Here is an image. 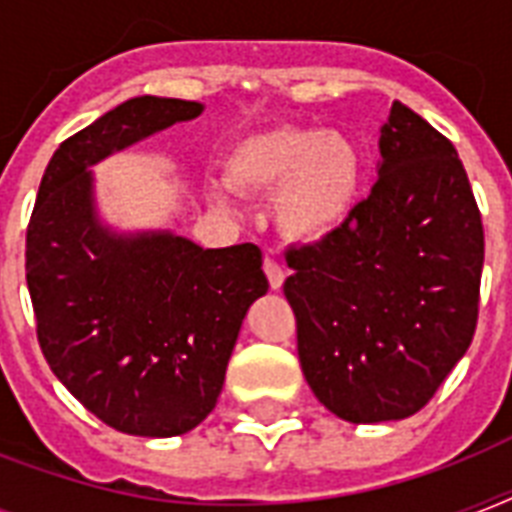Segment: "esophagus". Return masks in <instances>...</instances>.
<instances>
[{"label": "esophagus", "instance_id": "1", "mask_svg": "<svg viewBox=\"0 0 512 512\" xmlns=\"http://www.w3.org/2000/svg\"><path fill=\"white\" fill-rule=\"evenodd\" d=\"M265 276H268V281H271V289H281V284H284V279H287V271H284V265L279 263V257L273 255H265Z\"/></svg>", "mask_w": 512, "mask_h": 512}]
</instances>
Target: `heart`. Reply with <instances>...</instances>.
Listing matches in <instances>:
<instances>
[{"label": "heart", "instance_id": "1", "mask_svg": "<svg viewBox=\"0 0 512 512\" xmlns=\"http://www.w3.org/2000/svg\"><path fill=\"white\" fill-rule=\"evenodd\" d=\"M228 180L252 193L279 191L281 228L295 239L335 233L356 207L364 185V156L356 140L316 127H276L241 140L228 156ZM231 204L228 188H212Z\"/></svg>", "mask_w": 512, "mask_h": 512}]
</instances>
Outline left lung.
Here are the masks:
<instances>
[{
	"label": "left lung",
	"mask_w": 512,
	"mask_h": 512,
	"mask_svg": "<svg viewBox=\"0 0 512 512\" xmlns=\"http://www.w3.org/2000/svg\"><path fill=\"white\" fill-rule=\"evenodd\" d=\"M380 177L284 281L311 390L348 422L420 412L476 335L484 223L452 140L404 103L380 135Z\"/></svg>",
	"instance_id": "8db88e82"
}]
</instances>
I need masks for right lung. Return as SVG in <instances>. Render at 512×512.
Masks as SVG:
<instances>
[{
  "label": "right lung",
  "mask_w": 512,
  "mask_h": 512,
  "mask_svg": "<svg viewBox=\"0 0 512 512\" xmlns=\"http://www.w3.org/2000/svg\"><path fill=\"white\" fill-rule=\"evenodd\" d=\"M199 114L151 95L103 114L52 154L28 220L39 348L84 409L130 436H180L215 409L241 321L268 292L255 244L116 236L95 217L90 164Z\"/></svg>",
  "instance_id": "obj_1"
}]
</instances>
